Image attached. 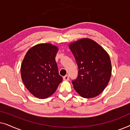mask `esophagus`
<instances>
[{
	"instance_id": "esophagus-1",
	"label": "esophagus",
	"mask_w": 130,
	"mask_h": 130,
	"mask_svg": "<svg viewBox=\"0 0 130 130\" xmlns=\"http://www.w3.org/2000/svg\"><path fill=\"white\" fill-rule=\"evenodd\" d=\"M63 80H66V81L69 80V76L68 75L64 76L63 77Z\"/></svg>"
}]
</instances>
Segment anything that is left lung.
<instances>
[{
	"label": "left lung",
	"instance_id": "left-lung-1",
	"mask_svg": "<svg viewBox=\"0 0 130 130\" xmlns=\"http://www.w3.org/2000/svg\"><path fill=\"white\" fill-rule=\"evenodd\" d=\"M78 69L72 80L76 92L85 98L97 96L105 89L111 78L112 66L109 55L95 41L83 38L69 45Z\"/></svg>",
	"mask_w": 130,
	"mask_h": 130
}]
</instances>
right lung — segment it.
<instances>
[{"label":"right lung","mask_w":130,"mask_h":130,"mask_svg":"<svg viewBox=\"0 0 130 130\" xmlns=\"http://www.w3.org/2000/svg\"><path fill=\"white\" fill-rule=\"evenodd\" d=\"M58 48L51 44H40L31 48L21 67L22 80L34 96L45 99L54 93L63 78L56 61Z\"/></svg>","instance_id":"right-lung-1"}]
</instances>
